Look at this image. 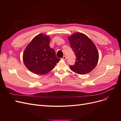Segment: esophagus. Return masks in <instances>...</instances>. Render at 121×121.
Here are the masks:
<instances>
[{
  "instance_id": "esophagus-1",
  "label": "esophagus",
  "mask_w": 121,
  "mask_h": 121,
  "mask_svg": "<svg viewBox=\"0 0 121 121\" xmlns=\"http://www.w3.org/2000/svg\"><path fill=\"white\" fill-rule=\"evenodd\" d=\"M62 58V60H66V56H64L63 57L61 58Z\"/></svg>"
}]
</instances>
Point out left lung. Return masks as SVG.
<instances>
[{"label":"left lung","instance_id":"1","mask_svg":"<svg viewBox=\"0 0 121 121\" xmlns=\"http://www.w3.org/2000/svg\"><path fill=\"white\" fill-rule=\"evenodd\" d=\"M70 46L76 57L74 65H69L71 70L83 75L89 73L98 63V52L93 42L85 34L76 33L69 36Z\"/></svg>","mask_w":121,"mask_h":121}]
</instances>
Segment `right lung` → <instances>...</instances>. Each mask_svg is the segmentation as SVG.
Here are the masks:
<instances>
[{"label": "right lung", "instance_id": "1", "mask_svg": "<svg viewBox=\"0 0 121 121\" xmlns=\"http://www.w3.org/2000/svg\"><path fill=\"white\" fill-rule=\"evenodd\" d=\"M48 36L40 34L32 39L23 54L24 63L29 70L36 74L44 75L54 69L60 58L49 46Z\"/></svg>", "mask_w": 121, "mask_h": 121}]
</instances>
